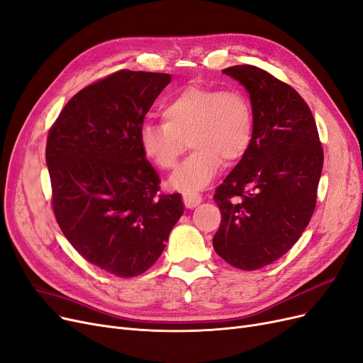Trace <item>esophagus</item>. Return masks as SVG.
I'll return each instance as SVG.
<instances>
[{
  "label": "esophagus",
  "instance_id": "1",
  "mask_svg": "<svg viewBox=\"0 0 363 363\" xmlns=\"http://www.w3.org/2000/svg\"><path fill=\"white\" fill-rule=\"evenodd\" d=\"M183 201L187 208H194L202 202V196L196 192H183Z\"/></svg>",
  "mask_w": 363,
  "mask_h": 363
}]
</instances>
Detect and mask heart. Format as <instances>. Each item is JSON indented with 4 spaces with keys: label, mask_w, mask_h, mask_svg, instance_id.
I'll use <instances>...</instances> for the list:
<instances>
[{
    "label": "heart",
    "mask_w": 363,
    "mask_h": 363,
    "mask_svg": "<svg viewBox=\"0 0 363 363\" xmlns=\"http://www.w3.org/2000/svg\"><path fill=\"white\" fill-rule=\"evenodd\" d=\"M162 122H143L140 146L159 169L177 167L187 147H194L171 179L183 192L206 187L222 164L238 162L252 146L255 111L249 95L240 89L189 84L172 95L162 107Z\"/></svg>",
    "instance_id": "obj_1"
}]
</instances>
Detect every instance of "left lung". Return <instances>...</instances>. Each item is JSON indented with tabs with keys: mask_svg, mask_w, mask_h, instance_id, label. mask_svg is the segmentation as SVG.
I'll list each match as a JSON object with an SVG mask.
<instances>
[{
	"mask_svg": "<svg viewBox=\"0 0 363 363\" xmlns=\"http://www.w3.org/2000/svg\"><path fill=\"white\" fill-rule=\"evenodd\" d=\"M223 72L247 89L255 134L214 192L222 220L213 247L229 265L255 271L291 250L310 223L323 147L308 104L291 84L247 64Z\"/></svg>",
	"mask_w": 363,
	"mask_h": 363,
	"instance_id": "8db88e82",
	"label": "left lung"
}]
</instances>
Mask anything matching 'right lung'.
Wrapping results in <instances>:
<instances>
[{"instance_id":"add662e5","label":"right lung","mask_w":363,"mask_h":363,"mask_svg":"<svg viewBox=\"0 0 363 363\" xmlns=\"http://www.w3.org/2000/svg\"><path fill=\"white\" fill-rule=\"evenodd\" d=\"M169 82L116 71L72 96L49 129L55 219L82 257L122 279L156 262L184 210L180 194H159L140 146V126Z\"/></svg>"}]
</instances>
